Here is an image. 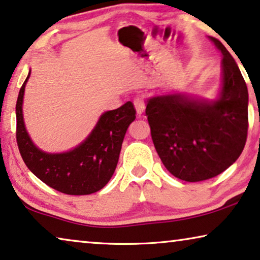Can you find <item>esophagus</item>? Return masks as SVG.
<instances>
[{
  "instance_id": "obj_1",
  "label": "esophagus",
  "mask_w": 260,
  "mask_h": 260,
  "mask_svg": "<svg viewBox=\"0 0 260 260\" xmlns=\"http://www.w3.org/2000/svg\"><path fill=\"white\" fill-rule=\"evenodd\" d=\"M134 105L135 108H136L137 115L141 116L145 110V101L143 100L142 97H136V99L134 100Z\"/></svg>"
}]
</instances>
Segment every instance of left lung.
Masks as SVG:
<instances>
[{"instance_id": "1", "label": "left lung", "mask_w": 260, "mask_h": 260, "mask_svg": "<svg viewBox=\"0 0 260 260\" xmlns=\"http://www.w3.org/2000/svg\"><path fill=\"white\" fill-rule=\"evenodd\" d=\"M223 54L219 99L186 96L148 100V116L156 151L171 175L185 182L216 177L238 159L247 138L249 92L238 66L220 41L210 37Z\"/></svg>"}]
</instances>
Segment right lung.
Listing matches in <instances>:
<instances>
[{
    "label": "right lung",
    "instance_id": "right-lung-1",
    "mask_svg": "<svg viewBox=\"0 0 260 260\" xmlns=\"http://www.w3.org/2000/svg\"><path fill=\"white\" fill-rule=\"evenodd\" d=\"M16 102V141L25 165L37 178L62 193L82 196L97 192L107 185L117 167L127 126L136 118L131 102L104 112L95 129L77 148L63 153H47L37 149L25 130L22 114L24 88Z\"/></svg>",
    "mask_w": 260,
    "mask_h": 260
}]
</instances>
